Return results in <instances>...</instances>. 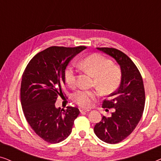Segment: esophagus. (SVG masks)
I'll list each match as a JSON object with an SVG mask.
<instances>
[{
    "label": "esophagus",
    "instance_id": "obj_1",
    "mask_svg": "<svg viewBox=\"0 0 161 161\" xmlns=\"http://www.w3.org/2000/svg\"><path fill=\"white\" fill-rule=\"evenodd\" d=\"M90 111V110L89 109H85V108H80V111L81 114H83V113H86V112H89Z\"/></svg>",
    "mask_w": 161,
    "mask_h": 161
}]
</instances>
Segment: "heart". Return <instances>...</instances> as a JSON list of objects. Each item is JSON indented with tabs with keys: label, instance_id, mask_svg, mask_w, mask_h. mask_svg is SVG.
I'll return each mask as SVG.
<instances>
[{
	"label": "heart",
	"instance_id": "b5f03b06",
	"mask_svg": "<svg viewBox=\"0 0 161 161\" xmlns=\"http://www.w3.org/2000/svg\"><path fill=\"white\" fill-rule=\"evenodd\" d=\"M81 69L94 77L93 86L104 94L115 92L122 80V71L117 66L114 65L110 59L103 55L94 53L83 59L78 64ZM64 78L69 87L74 88L77 84L76 70L69 67L64 72ZM100 95L97 89L80 90L74 94V102L83 108H90Z\"/></svg>",
	"mask_w": 161,
	"mask_h": 161
}]
</instances>
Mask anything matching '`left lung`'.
<instances>
[{
	"mask_svg": "<svg viewBox=\"0 0 161 161\" xmlns=\"http://www.w3.org/2000/svg\"><path fill=\"white\" fill-rule=\"evenodd\" d=\"M115 58L120 65L122 80L119 87L103 102L105 111L113 108L110 117L103 116L94 131L100 140L117 144L130 135L142 119L145 105V91L139 70L133 61L116 48L97 47Z\"/></svg>",
	"mask_w": 161,
	"mask_h": 161,
	"instance_id": "1",
	"label": "left lung"
}]
</instances>
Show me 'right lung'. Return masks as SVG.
<instances>
[{
    "instance_id": "obj_1",
    "label": "right lung",
    "mask_w": 161,
    "mask_h": 161,
    "mask_svg": "<svg viewBox=\"0 0 161 161\" xmlns=\"http://www.w3.org/2000/svg\"><path fill=\"white\" fill-rule=\"evenodd\" d=\"M86 48L52 46L35 55L23 74L20 100L24 116L36 135L50 144L69 136L80 114L75 107L56 108L55 103L58 96L64 95L66 67Z\"/></svg>"
}]
</instances>
